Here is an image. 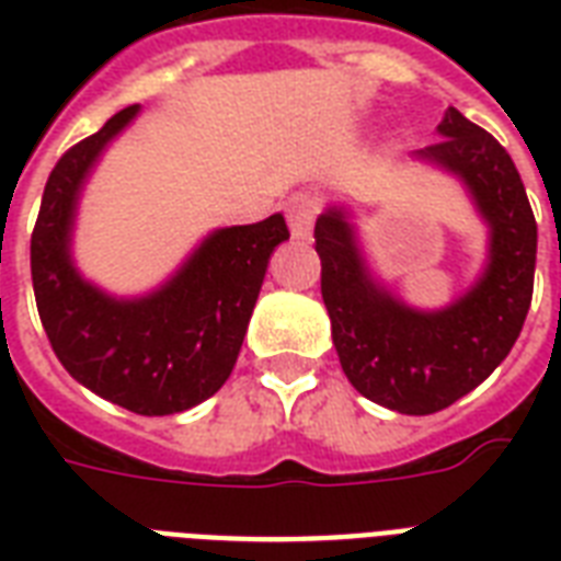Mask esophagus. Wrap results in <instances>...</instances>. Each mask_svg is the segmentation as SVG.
<instances>
[{"mask_svg":"<svg viewBox=\"0 0 561 561\" xmlns=\"http://www.w3.org/2000/svg\"><path fill=\"white\" fill-rule=\"evenodd\" d=\"M285 211H288V227L294 238H311V229H314L317 211H320V203L311 194H294L285 203Z\"/></svg>","mask_w":561,"mask_h":561,"instance_id":"1","label":"esophagus"}]
</instances>
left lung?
<instances>
[{
  "label": "left lung",
  "mask_w": 561,
  "mask_h": 561,
  "mask_svg": "<svg viewBox=\"0 0 561 561\" xmlns=\"http://www.w3.org/2000/svg\"><path fill=\"white\" fill-rule=\"evenodd\" d=\"M436 134L413 160L460 180L489 227L483 273L451 306L422 311L375 279L346 206H329L314 227L343 373L360 396L408 416L454 404L510 355L530 311L539 241L522 174L495 136L454 107Z\"/></svg>",
  "instance_id": "obj_1"
}]
</instances>
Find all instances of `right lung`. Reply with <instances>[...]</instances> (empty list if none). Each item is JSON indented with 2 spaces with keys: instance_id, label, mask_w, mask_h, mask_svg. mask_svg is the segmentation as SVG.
Masks as SVG:
<instances>
[{
  "instance_id": "right-lung-1",
  "label": "right lung",
  "mask_w": 561,
  "mask_h": 561,
  "mask_svg": "<svg viewBox=\"0 0 561 561\" xmlns=\"http://www.w3.org/2000/svg\"><path fill=\"white\" fill-rule=\"evenodd\" d=\"M139 104L57 160L31 232V282L51 350L87 390L139 416H169L224 387L244 343L273 250L290 232L279 211L215 229L174 276L142 297H113L72 259L81 192Z\"/></svg>"
}]
</instances>
